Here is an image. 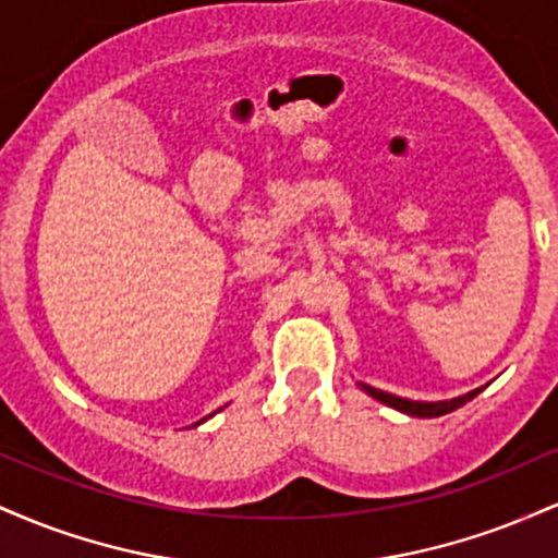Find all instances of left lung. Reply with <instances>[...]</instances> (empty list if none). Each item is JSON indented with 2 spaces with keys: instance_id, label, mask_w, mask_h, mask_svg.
<instances>
[{
  "instance_id": "left-lung-1",
  "label": "left lung",
  "mask_w": 558,
  "mask_h": 558,
  "mask_svg": "<svg viewBox=\"0 0 558 558\" xmlns=\"http://www.w3.org/2000/svg\"><path fill=\"white\" fill-rule=\"evenodd\" d=\"M360 388L364 390V393L373 396V399L388 403V407L399 409V412H403V414H412V417H440V414H448V412H453V409L464 407L466 401H472L480 390H483V388H477V390H472V393L459 396V399H451V401H409V399H399V396H393V393H386V390L364 386V383H360Z\"/></svg>"
}]
</instances>
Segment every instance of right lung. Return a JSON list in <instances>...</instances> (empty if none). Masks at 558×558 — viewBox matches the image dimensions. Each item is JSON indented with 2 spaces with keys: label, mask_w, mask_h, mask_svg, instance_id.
<instances>
[{
  "label": "right lung",
  "mask_w": 558,
  "mask_h": 558,
  "mask_svg": "<svg viewBox=\"0 0 558 558\" xmlns=\"http://www.w3.org/2000/svg\"><path fill=\"white\" fill-rule=\"evenodd\" d=\"M196 425H198V422H196Z\"/></svg>",
  "instance_id": "obj_1"
}]
</instances>
